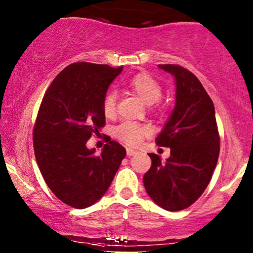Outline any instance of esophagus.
Segmentation results:
<instances>
[{"mask_svg": "<svg viewBox=\"0 0 253 253\" xmlns=\"http://www.w3.org/2000/svg\"><path fill=\"white\" fill-rule=\"evenodd\" d=\"M137 150H134V149H131V148H127V155H128V157H132V155H134V154H137Z\"/></svg>", "mask_w": 253, "mask_h": 253, "instance_id": "obj_1", "label": "esophagus"}]
</instances>
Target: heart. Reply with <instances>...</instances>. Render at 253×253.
<instances>
[{"label":"heart","instance_id":"b5f03b06","mask_svg":"<svg viewBox=\"0 0 253 253\" xmlns=\"http://www.w3.org/2000/svg\"><path fill=\"white\" fill-rule=\"evenodd\" d=\"M128 88L137 94L148 105L155 104L162 98V86L152 76L147 73H138L133 76L127 83ZM103 110L106 117H112L116 112V93H106L103 101ZM115 136L120 141L128 145H137L143 137L148 133V127L136 122H124L115 128Z\"/></svg>","mask_w":253,"mask_h":253}]
</instances>
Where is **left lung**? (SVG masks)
Wrapping results in <instances>:
<instances>
[{"mask_svg": "<svg viewBox=\"0 0 253 253\" xmlns=\"http://www.w3.org/2000/svg\"><path fill=\"white\" fill-rule=\"evenodd\" d=\"M175 79V106L157 137L159 147L170 148L162 162L149 153L152 167L143 183L153 202L170 211H182L201 197L219 157L214 104L193 73L177 65H158Z\"/></svg>", "mask_w": 253, "mask_h": 253, "instance_id": "1", "label": "left lung"}]
</instances>
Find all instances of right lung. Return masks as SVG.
Instances as JSON below:
<instances>
[{
    "mask_svg": "<svg viewBox=\"0 0 253 253\" xmlns=\"http://www.w3.org/2000/svg\"><path fill=\"white\" fill-rule=\"evenodd\" d=\"M122 68L72 63L42 98L33 133L35 159L53 195L73 208L98 202L126 157V149L111 138L100 155L86 148V141L105 126L104 98Z\"/></svg>",
    "mask_w": 253,
    "mask_h": 253,
    "instance_id": "1",
    "label": "right lung"
}]
</instances>
